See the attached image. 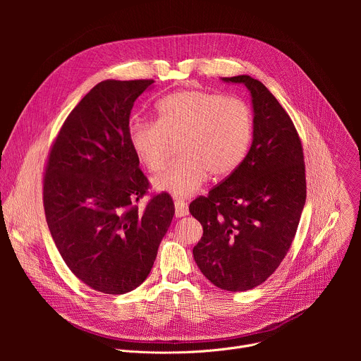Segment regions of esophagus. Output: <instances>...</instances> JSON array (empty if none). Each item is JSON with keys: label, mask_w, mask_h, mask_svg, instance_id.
Listing matches in <instances>:
<instances>
[{"label": "esophagus", "mask_w": 361, "mask_h": 361, "mask_svg": "<svg viewBox=\"0 0 361 361\" xmlns=\"http://www.w3.org/2000/svg\"><path fill=\"white\" fill-rule=\"evenodd\" d=\"M174 205H176V217H185V216H188L187 202H184L181 200H177L174 202Z\"/></svg>", "instance_id": "34e87169"}]
</instances>
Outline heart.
I'll return each instance as SVG.
<instances>
[{
  "label": "heart",
  "instance_id": "heart-1",
  "mask_svg": "<svg viewBox=\"0 0 361 361\" xmlns=\"http://www.w3.org/2000/svg\"><path fill=\"white\" fill-rule=\"evenodd\" d=\"M156 113V121H134L128 128L131 149L151 173L167 164L178 142L181 159L152 180L156 191L190 197L210 174L227 177L244 160L252 121L243 99L183 90L160 99Z\"/></svg>",
  "mask_w": 361,
  "mask_h": 361
}]
</instances>
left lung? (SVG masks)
Segmentation results:
<instances>
[{"label": "left lung", "instance_id": "obj_1", "mask_svg": "<svg viewBox=\"0 0 361 361\" xmlns=\"http://www.w3.org/2000/svg\"><path fill=\"white\" fill-rule=\"evenodd\" d=\"M221 80L250 91L252 142L220 185L190 204L202 226L192 255L214 286L245 291L276 271L293 243L305 204L304 157L291 118L262 81Z\"/></svg>", "mask_w": 361, "mask_h": 361}]
</instances>
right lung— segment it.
I'll list each match as a JSON object with an SVG mask.
<instances>
[{"label":"right lung","mask_w":361,"mask_h":361,"mask_svg":"<svg viewBox=\"0 0 361 361\" xmlns=\"http://www.w3.org/2000/svg\"><path fill=\"white\" fill-rule=\"evenodd\" d=\"M152 80L98 82L70 113L44 177L47 224L68 269L91 288L124 294L149 274L174 202L166 192L144 210L148 188L128 141L134 101Z\"/></svg>","instance_id":"1"}]
</instances>
